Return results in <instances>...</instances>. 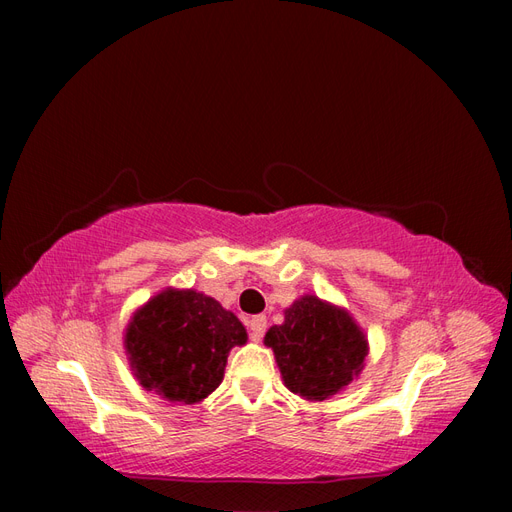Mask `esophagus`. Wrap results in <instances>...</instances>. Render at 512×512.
<instances>
[{"instance_id":"esophagus-1","label":"esophagus","mask_w":512,"mask_h":512,"mask_svg":"<svg viewBox=\"0 0 512 512\" xmlns=\"http://www.w3.org/2000/svg\"><path fill=\"white\" fill-rule=\"evenodd\" d=\"M247 327H250V337L254 339V342H260L262 339V335H265V331H267V316H254V318H250V324H247Z\"/></svg>"}]
</instances>
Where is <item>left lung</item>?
Segmentation results:
<instances>
[{
	"label": "left lung",
	"instance_id": "left-lung-1",
	"mask_svg": "<svg viewBox=\"0 0 512 512\" xmlns=\"http://www.w3.org/2000/svg\"><path fill=\"white\" fill-rule=\"evenodd\" d=\"M265 344L288 389L309 401L342 391L367 356V339L350 314L312 294L286 309L284 324L267 331Z\"/></svg>",
	"mask_w": 512,
	"mask_h": 512
}]
</instances>
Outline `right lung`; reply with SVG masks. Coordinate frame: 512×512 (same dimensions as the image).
<instances>
[{
    "mask_svg": "<svg viewBox=\"0 0 512 512\" xmlns=\"http://www.w3.org/2000/svg\"><path fill=\"white\" fill-rule=\"evenodd\" d=\"M245 342L239 318L196 290L160 292L126 331L134 376L147 391L181 404H196L218 389L230 348Z\"/></svg>",
    "mask_w": 512,
    "mask_h": 512,
    "instance_id": "right-lung-1",
    "label": "right lung"
}]
</instances>
